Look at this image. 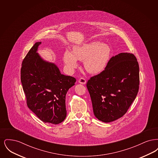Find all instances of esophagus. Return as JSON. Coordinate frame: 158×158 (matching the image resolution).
Instances as JSON below:
<instances>
[{
	"instance_id": "1",
	"label": "esophagus",
	"mask_w": 158,
	"mask_h": 158,
	"mask_svg": "<svg viewBox=\"0 0 158 158\" xmlns=\"http://www.w3.org/2000/svg\"><path fill=\"white\" fill-rule=\"evenodd\" d=\"M78 82L80 83H81V84L85 85V84H86V79H85V78H83V77H81V78L79 79Z\"/></svg>"
}]
</instances>
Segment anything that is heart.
Wrapping results in <instances>:
<instances>
[{
	"mask_svg": "<svg viewBox=\"0 0 158 158\" xmlns=\"http://www.w3.org/2000/svg\"><path fill=\"white\" fill-rule=\"evenodd\" d=\"M109 46L99 42H92L76 46L73 52L66 50L63 56L64 62L70 72L77 67V60L84 61L85 69L92 74H98L105 69L110 59Z\"/></svg>",
	"mask_w": 158,
	"mask_h": 158,
	"instance_id": "1",
	"label": "heart"
}]
</instances>
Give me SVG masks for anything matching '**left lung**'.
I'll return each instance as SVG.
<instances>
[{
  "mask_svg": "<svg viewBox=\"0 0 158 158\" xmlns=\"http://www.w3.org/2000/svg\"><path fill=\"white\" fill-rule=\"evenodd\" d=\"M86 86L97 118L104 123L120 118L139 91V66L135 56L121 53L113 56L105 70L91 77Z\"/></svg>",
  "mask_w": 158,
  "mask_h": 158,
  "instance_id": "1",
  "label": "left lung"
}]
</instances>
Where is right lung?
Returning a JSON list of instances; mask_svg holds the SVG:
<instances>
[{
    "mask_svg": "<svg viewBox=\"0 0 158 158\" xmlns=\"http://www.w3.org/2000/svg\"><path fill=\"white\" fill-rule=\"evenodd\" d=\"M41 44L35 43L23 60L21 80L28 107L43 122L57 124L66 117V95L76 80L40 57Z\"/></svg>",
    "mask_w": 158,
    "mask_h": 158,
    "instance_id": "1",
    "label": "right lung"
}]
</instances>
